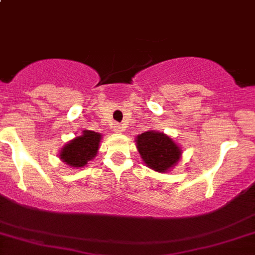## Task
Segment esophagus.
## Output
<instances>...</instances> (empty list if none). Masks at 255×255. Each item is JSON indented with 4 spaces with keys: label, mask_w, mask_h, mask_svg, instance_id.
Returning a JSON list of instances; mask_svg holds the SVG:
<instances>
[{
    "label": "esophagus",
    "mask_w": 255,
    "mask_h": 255,
    "mask_svg": "<svg viewBox=\"0 0 255 255\" xmlns=\"http://www.w3.org/2000/svg\"><path fill=\"white\" fill-rule=\"evenodd\" d=\"M114 130L116 133H121L122 130H123V126L122 125H116V126H115V129Z\"/></svg>",
    "instance_id": "esophagus-1"
}]
</instances>
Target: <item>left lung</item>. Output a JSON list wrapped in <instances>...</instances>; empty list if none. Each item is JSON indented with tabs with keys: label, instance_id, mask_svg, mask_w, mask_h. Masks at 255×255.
<instances>
[{
	"label": "left lung",
	"instance_id": "8db88e82",
	"mask_svg": "<svg viewBox=\"0 0 255 255\" xmlns=\"http://www.w3.org/2000/svg\"><path fill=\"white\" fill-rule=\"evenodd\" d=\"M136 149L145 166L158 173H168L180 161V145L167 134L157 130H147L135 138Z\"/></svg>",
	"mask_w": 255,
	"mask_h": 255
}]
</instances>
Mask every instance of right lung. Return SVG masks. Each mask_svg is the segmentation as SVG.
Here are the masks:
<instances>
[{
    "label": "right lung",
    "mask_w": 255,
    "mask_h": 255,
    "mask_svg": "<svg viewBox=\"0 0 255 255\" xmlns=\"http://www.w3.org/2000/svg\"><path fill=\"white\" fill-rule=\"evenodd\" d=\"M103 135L93 130H82L81 135L66 142L59 151L61 162L68 164L70 168H83L89 161L97 156Z\"/></svg>",
    "instance_id": "right-lung-1"
}]
</instances>
